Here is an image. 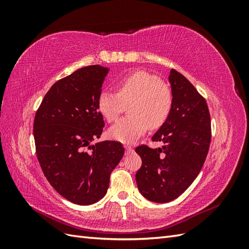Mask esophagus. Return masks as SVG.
<instances>
[{
  "instance_id": "esophagus-1",
  "label": "esophagus",
  "mask_w": 249,
  "mask_h": 249,
  "mask_svg": "<svg viewBox=\"0 0 249 249\" xmlns=\"http://www.w3.org/2000/svg\"><path fill=\"white\" fill-rule=\"evenodd\" d=\"M124 148H125V152H126V153H131V152H133V148H132L131 146H129V145H125V146H124Z\"/></svg>"
}]
</instances>
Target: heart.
<instances>
[{
	"instance_id": "heart-1",
	"label": "heart",
	"mask_w": 249,
	"mask_h": 249,
	"mask_svg": "<svg viewBox=\"0 0 249 249\" xmlns=\"http://www.w3.org/2000/svg\"><path fill=\"white\" fill-rule=\"evenodd\" d=\"M117 92L103 90L97 97V108L109 123L122 114L125 105L129 116L122 118L109 130L110 137L123 143H132L147 130L160 127L166 122L173 106L170 86L153 73L135 71L116 84Z\"/></svg>"
}]
</instances>
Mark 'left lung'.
I'll use <instances>...</instances> for the list:
<instances>
[{
  "label": "left lung",
  "instance_id": "left-lung-1",
  "mask_svg": "<svg viewBox=\"0 0 249 249\" xmlns=\"http://www.w3.org/2000/svg\"><path fill=\"white\" fill-rule=\"evenodd\" d=\"M169 82L173 106L166 122L152 138L163 146L136 147L142 165L136 173L140 193L150 201L178 198L196 178L209 152L211 117L207 102L195 87L176 70Z\"/></svg>",
  "mask_w": 249,
  "mask_h": 249
}]
</instances>
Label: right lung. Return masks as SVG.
Wrapping results in <instances>:
<instances>
[{"label":"right lung","instance_id":"1","mask_svg":"<svg viewBox=\"0 0 249 249\" xmlns=\"http://www.w3.org/2000/svg\"><path fill=\"white\" fill-rule=\"evenodd\" d=\"M107 67L89 65L60 79L37 109L33 134L43 175L64 198L80 206L102 199L124 154L118 141L100 138L105 123L97 97Z\"/></svg>","mask_w":249,"mask_h":249}]
</instances>
